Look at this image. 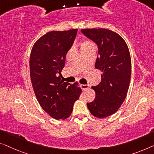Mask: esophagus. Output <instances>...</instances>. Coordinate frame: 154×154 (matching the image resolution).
Segmentation results:
<instances>
[{
	"label": "esophagus",
	"instance_id": "obj_1",
	"mask_svg": "<svg viewBox=\"0 0 154 154\" xmlns=\"http://www.w3.org/2000/svg\"><path fill=\"white\" fill-rule=\"evenodd\" d=\"M80 86H81V88L83 91L86 90V89H88V87H89L88 85H87V84H81V85H80Z\"/></svg>",
	"mask_w": 154,
	"mask_h": 154
}]
</instances>
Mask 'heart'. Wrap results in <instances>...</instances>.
I'll list each match as a JSON object with an SVG mask.
<instances>
[{
	"instance_id": "obj_1",
	"label": "heart",
	"mask_w": 154,
	"mask_h": 154,
	"mask_svg": "<svg viewBox=\"0 0 154 154\" xmlns=\"http://www.w3.org/2000/svg\"><path fill=\"white\" fill-rule=\"evenodd\" d=\"M95 48V45L94 43L91 41H85L84 42L82 43L81 49H86V48Z\"/></svg>"
}]
</instances>
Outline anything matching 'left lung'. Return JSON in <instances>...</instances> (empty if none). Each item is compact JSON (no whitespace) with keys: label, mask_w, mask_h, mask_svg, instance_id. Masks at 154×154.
<instances>
[{"label":"left lung","mask_w":154,"mask_h":154,"mask_svg":"<svg viewBox=\"0 0 154 154\" xmlns=\"http://www.w3.org/2000/svg\"><path fill=\"white\" fill-rule=\"evenodd\" d=\"M82 32L97 43L95 66L102 72L100 83L92 86L95 100L87 106L93 116L104 118L118 111L127 97L131 75L129 50L123 38L110 29H82Z\"/></svg>","instance_id":"obj_1"}]
</instances>
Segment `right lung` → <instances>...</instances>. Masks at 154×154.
<instances>
[{"mask_svg": "<svg viewBox=\"0 0 154 154\" xmlns=\"http://www.w3.org/2000/svg\"><path fill=\"white\" fill-rule=\"evenodd\" d=\"M77 29L51 31L34 43L29 58V73L36 97L41 108L56 120L69 117L82 89L59 74L65 66L66 54L76 37Z\"/></svg>", "mask_w": 154, "mask_h": 154, "instance_id": "right-lung-1", "label": "right lung"}]
</instances>
